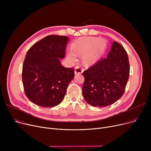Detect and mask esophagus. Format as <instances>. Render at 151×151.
<instances>
[{
	"instance_id": "esophagus-1",
	"label": "esophagus",
	"mask_w": 151,
	"mask_h": 151,
	"mask_svg": "<svg viewBox=\"0 0 151 151\" xmlns=\"http://www.w3.org/2000/svg\"><path fill=\"white\" fill-rule=\"evenodd\" d=\"M83 69L80 66H76L75 68V74H81L83 73Z\"/></svg>"
}]
</instances>
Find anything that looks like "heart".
<instances>
[{"instance_id":"heart-1","label":"heart","mask_w":151,"mask_h":151,"mask_svg":"<svg viewBox=\"0 0 151 151\" xmlns=\"http://www.w3.org/2000/svg\"><path fill=\"white\" fill-rule=\"evenodd\" d=\"M106 46V43L103 39L99 40L95 37H84L73 43L71 49L75 55L83 56V60L85 63L92 64L96 62L104 53ZM67 57L71 60H74L75 58L72 52H68Z\"/></svg>"}]
</instances>
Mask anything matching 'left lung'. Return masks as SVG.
<instances>
[{"instance_id": "8db88e82", "label": "left lung", "mask_w": 151, "mask_h": 151, "mask_svg": "<svg viewBox=\"0 0 151 151\" xmlns=\"http://www.w3.org/2000/svg\"><path fill=\"white\" fill-rule=\"evenodd\" d=\"M129 73L127 53L121 44L113 42L107 58L83 72L82 91L85 100L93 106L113 104L124 94Z\"/></svg>"}]
</instances>
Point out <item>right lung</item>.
Segmentation results:
<instances>
[{"instance_id":"1","label":"right lung","mask_w":151,"mask_h":151,"mask_svg":"<svg viewBox=\"0 0 151 151\" xmlns=\"http://www.w3.org/2000/svg\"><path fill=\"white\" fill-rule=\"evenodd\" d=\"M68 39L66 36H47L26 55L22 72L24 89L29 100L38 106L52 107L60 104L74 78L73 68L63 67L59 59L65 57Z\"/></svg>"}]
</instances>
